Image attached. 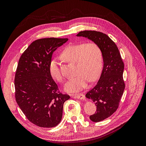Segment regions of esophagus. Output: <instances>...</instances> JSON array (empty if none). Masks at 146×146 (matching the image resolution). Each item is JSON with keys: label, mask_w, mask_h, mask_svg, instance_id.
Returning <instances> with one entry per match:
<instances>
[{"label": "esophagus", "mask_w": 146, "mask_h": 146, "mask_svg": "<svg viewBox=\"0 0 146 146\" xmlns=\"http://www.w3.org/2000/svg\"><path fill=\"white\" fill-rule=\"evenodd\" d=\"M72 97L74 99H79L80 100H85V96L82 93L72 94Z\"/></svg>", "instance_id": "esophagus-1"}]
</instances>
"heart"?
<instances>
[{"label":"heart","instance_id":"1","mask_svg":"<svg viewBox=\"0 0 146 146\" xmlns=\"http://www.w3.org/2000/svg\"><path fill=\"white\" fill-rule=\"evenodd\" d=\"M67 62L76 64V76L68 80L65 85L68 92H77L87 87L88 81L93 82L98 79L103 68V55L100 47L94 42L70 45L61 53ZM49 72L53 79L62 82L64 78L59 69L56 58L50 62Z\"/></svg>","mask_w":146,"mask_h":146}]
</instances>
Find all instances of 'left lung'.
<instances>
[{
    "instance_id": "8db88e82",
    "label": "left lung",
    "mask_w": 146,
    "mask_h": 146,
    "mask_svg": "<svg viewBox=\"0 0 146 146\" xmlns=\"http://www.w3.org/2000/svg\"><path fill=\"white\" fill-rule=\"evenodd\" d=\"M76 36L87 38L98 44L103 55L104 67L100 79L85 95L97 106L96 113L90 115V119L99 122L110 117L118 108L125 88L123 78L124 63L115 42L105 34L84 31Z\"/></svg>"
}]
</instances>
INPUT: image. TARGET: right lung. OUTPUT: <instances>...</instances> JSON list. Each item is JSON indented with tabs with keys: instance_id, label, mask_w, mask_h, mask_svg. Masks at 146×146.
<instances>
[{
	"instance_id": "obj_1",
	"label": "right lung",
	"mask_w": 146,
	"mask_h": 146,
	"mask_svg": "<svg viewBox=\"0 0 146 146\" xmlns=\"http://www.w3.org/2000/svg\"><path fill=\"white\" fill-rule=\"evenodd\" d=\"M67 38H47L35 40L21 55L16 70V102L26 118L41 127L60 123L64 103L70 99L58 91L49 72L53 53Z\"/></svg>"
}]
</instances>
